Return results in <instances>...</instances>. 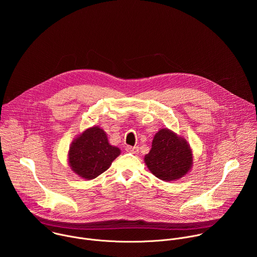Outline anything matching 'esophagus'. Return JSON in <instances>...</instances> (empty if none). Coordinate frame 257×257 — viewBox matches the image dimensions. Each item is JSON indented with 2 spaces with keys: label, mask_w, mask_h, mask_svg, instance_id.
Segmentation results:
<instances>
[{
  "label": "esophagus",
  "mask_w": 257,
  "mask_h": 257,
  "mask_svg": "<svg viewBox=\"0 0 257 257\" xmlns=\"http://www.w3.org/2000/svg\"><path fill=\"white\" fill-rule=\"evenodd\" d=\"M126 152L128 153H131V154H134V155H137L139 153V150L137 146H127L126 148Z\"/></svg>",
  "instance_id": "1"
}]
</instances>
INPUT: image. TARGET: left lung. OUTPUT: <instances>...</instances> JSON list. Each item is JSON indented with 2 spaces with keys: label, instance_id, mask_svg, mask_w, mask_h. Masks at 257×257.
Instances as JSON below:
<instances>
[{
  "label": "left lung",
  "instance_id": "8db88e82",
  "mask_svg": "<svg viewBox=\"0 0 257 257\" xmlns=\"http://www.w3.org/2000/svg\"><path fill=\"white\" fill-rule=\"evenodd\" d=\"M144 163L157 178L176 181L191 170L193 154L184 137L163 128L156 133L152 149L144 157Z\"/></svg>",
  "mask_w": 257,
  "mask_h": 257
}]
</instances>
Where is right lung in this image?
I'll list each match as a JSON object with an SVG mask.
<instances>
[{"label": "right lung", "mask_w": 257, "mask_h": 257, "mask_svg": "<svg viewBox=\"0 0 257 257\" xmlns=\"http://www.w3.org/2000/svg\"><path fill=\"white\" fill-rule=\"evenodd\" d=\"M120 154L119 148L108 143L103 129L93 126L72 141L68 152V163L77 176L92 180L111 167Z\"/></svg>", "instance_id": "obj_1"}]
</instances>
